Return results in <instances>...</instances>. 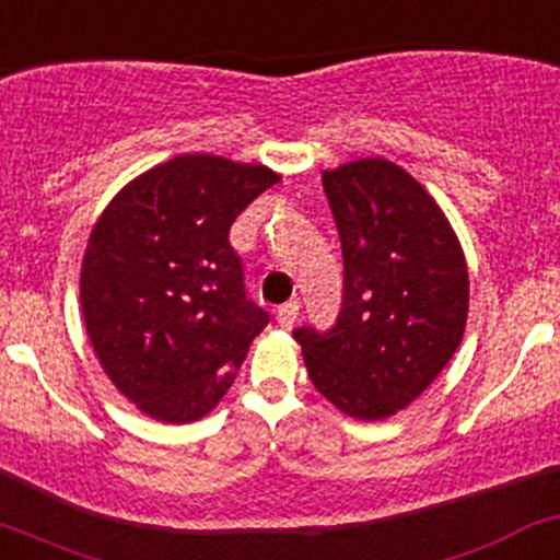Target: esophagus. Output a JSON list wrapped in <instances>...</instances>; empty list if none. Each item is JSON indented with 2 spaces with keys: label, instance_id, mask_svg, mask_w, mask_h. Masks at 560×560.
Here are the masks:
<instances>
[{
  "label": "esophagus",
  "instance_id": "obj_1",
  "mask_svg": "<svg viewBox=\"0 0 560 560\" xmlns=\"http://www.w3.org/2000/svg\"><path fill=\"white\" fill-rule=\"evenodd\" d=\"M298 313H300V305L292 300V303L281 305L279 313H276V322H279L281 329H292V324L298 322Z\"/></svg>",
  "mask_w": 560,
  "mask_h": 560
}]
</instances>
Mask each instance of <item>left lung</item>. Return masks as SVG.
<instances>
[{"mask_svg":"<svg viewBox=\"0 0 560 560\" xmlns=\"http://www.w3.org/2000/svg\"><path fill=\"white\" fill-rule=\"evenodd\" d=\"M342 244V308L324 335L303 327L313 388L353 420H388L439 377L468 324L463 244L439 201L383 156L322 172Z\"/></svg>","mask_w":560,"mask_h":560,"instance_id":"obj_1","label":"left lung"}]
</instances>
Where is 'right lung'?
<instances>
[{"mask_svg": "<svg viewBox=\"0 0 560 560\" xmlns=\"http://www.w3.org/2000/svg\"><path fill=\"white\" fill-rule=\"evenodd\" d=\"M279 180L266 164L183 153L132 177L92 225L84 327L114 388L151 420L210 415L266 329L229 231Z\"/></svg>", "mask_w": 560, "mask_h": 560, "instance_id": "add662e5", "label": "right lung"}]
</instances>
